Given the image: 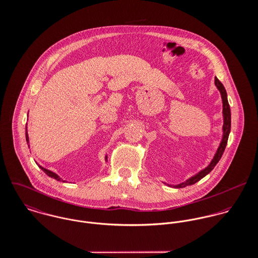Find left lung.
<instances>
[{
	"label": "left lung",
	"instance_id": "8db88e82",
	"mask_svg": "<svg viewBox=\"0 0 258 258\" xmlns=\"http://www.w3.org/2000/svg\"><path fill=\"white\" fill-rule=\"evenodd\" d=\"M215 84L218 87V89L220 90L221 95V99H222V114H223V126H222V139H221V144L219 146V149L214 157V159L212 160V162L210 163V165L205 168L204 170H202L201 172H199L197 175L190 177L189 179H187L184 183H181L179 184H169L170 186H174V187H184L186 185L189 184H196L197 182H199L200 180H202L204 177H206L209 173H211L213 171V169L216 167V165L219 163V161L221 160V156L224 152V149L226 147L227 144V140H228V136H229V132H230V125H231V118H230V108H229V104L227 101V94L225 91L224 86L222 85L221 81L216 77L215 78Z\"/></svg>",
	"mask_w": 258,
	"mask_h": 258
}]
</instances>
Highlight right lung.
Here are the masks:
<instances>
[{"label":"right lung","instance_id":"add662e5","mask_svg":"<svg viewBox=\"0 0 258 258\" xmlns=\"http://www.w3.org/2000/svg\"><path fill=\"white\" fill-rule=\"evenodd\" d=\"M26 140H27V143H28V145H29V135H28V132H27V126H26ZM30 146V145H29ZM105 160H107V156L105 157ZM38 167L48 176V177H50V178H53V179H55L56 181H62V179H60L59 178V176H57L55 173H53V172H51V171H49V170H47V169H45V168H43V167H41V166H39L38 165ZM62 182H66V181H62Z\"/></svg>","mask_w":258,"mask_h":258}]
</instances>
